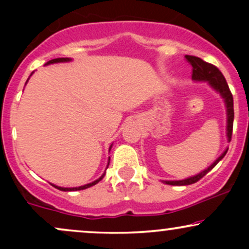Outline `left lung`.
<instances>
[{
	"label": "left lung",
	"mask_w": 249,
	"mask_h": 249,
	"mask_svg": "<svg viewBox=\"0 0 249 249\" xmlns=\"http://www.w3.org/2000/svg\"><path fill=\"white\" fill-rule=\"evenodd\" d=\"M187 62L192 65L193 68V73H192V79L194 82H207L208 85L213 89L214 91L219 93L221 96V98L224 99L225 107H226V113H227V126H226V131H227V142H231L232 138V131H233V121H234V108H233V96L231 93L230 88H228L227 82H226L224 75L221 73L218 68L214 67V65L210 64V63L202 61L201 58L196 56H190L186 55ZM228 148L222 152L221 156L216 159L215 161H213V164H211L207 168H205L204 171L196 174V176L188 177L186 179L182 180H161L164 184L172 185V186H186V185H191L196 182L204 176L210 172L212 168L215 166L218 162L221 160L225 157V154L227 153Z\"/></svg>",
	"instance_id": "left-lung-1"
}]
</instances>
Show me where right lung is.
Returning <instances> with one entry per match:
<instances>
[{
    "instance_id": "right-lung-1",
    "label": "right lung",
    "mask_w": 249,
    "mask_h": 249,
    "mask_svg": "<svg viewBox=\"0 0 249 249\" xmlns=\"http://www.w3.org/2000/svg\"><path fill=\"white\" fill-rule=\"evenodd\" d=\"M71 61V58H69V57H62V58H55V59H51V61H49V62H47L45 63V65H49V64H53V63H64V62H70ZM34 73V72H33ZM33 73H31V75H33ZM30 75V76H31ZM28 81H29V78H28ZM27 81V82H28ZM25 84H27V83H25ZM111 147H112V144L110 145V147H108V152H110L111 151ZM108 164H110V157H108V160H107V166H108ZM104 176H105V172L102 174L101 177H99L98 179L97 180H95V181H92V182H90V184H85V185H83V186H78V187H61V186H57V185H53V184H51L53 185V187H56L57 190H59V191H64V192H71V191H81V190H85V188H89V187H91V186H93V185H96V184H98L99 181H101V180L104 178Z\"/></svg>"
}]
</instances>
